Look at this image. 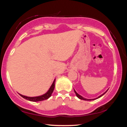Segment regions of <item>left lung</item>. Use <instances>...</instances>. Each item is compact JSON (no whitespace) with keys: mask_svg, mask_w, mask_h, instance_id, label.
I'll return each instance as SVG.
<instances>
[{"mask_svg":"<svg viewBox=\"0 0 127 127\" xmlns=\"http://www.w3.org/2000/svg\"><path fill=\"white\" fill-rule=\"evenodd\" d=\"M74 91L75 94H76V96H77V97H78V98H79V99H81V100H86V101H91V100H96V99H97V98H100V97H101L102 96L104 95V94H105V93H106V92H107V91H106V92H105L104 94H102V95H101L100 96H98V97L96 98H94V99H87V98H84V97H83L82 96H81V95H79L78 94H77V92H76V91H75V90H74Z\"/></svg>","mask_w":127,"mask_h":127,"instance_id":"obj_1","label":"left lung"}]
</instances>
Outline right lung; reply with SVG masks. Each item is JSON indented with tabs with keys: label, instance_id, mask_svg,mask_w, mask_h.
I'll return each mask as SVG.
<instances>
[{
	"label": "right lung",
	"instance_id": "1",
	"mask_svg": "<svg viewBox=\"0 0 127 127\" xmlns=\"http://www.w3.org/2000/svg\"><path fill=\"white\" fill-rule=\"evenodd\" d=\"M55 79L54 81L53 84L50 87V89H49L48 92H46L44 95H42L41 96H36V97H28V96H26L24 95H22L20 94L21 96H22L23 98H25L27 100L31 101H33V102H37V101H43L45 100H46L49 98L51 96V94H52L53 92L54 91V89L55 87Z\"/></svg>",
	"mask_w": 127,
	"mask_h": 127
}]
</instances>
